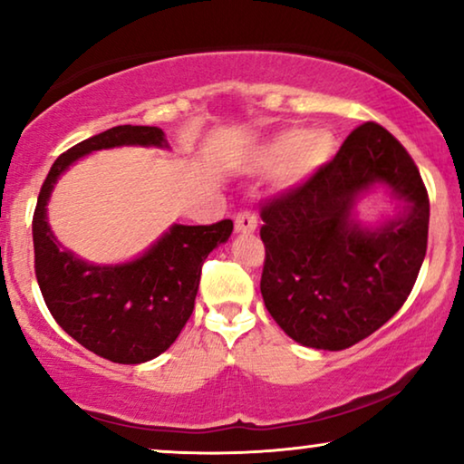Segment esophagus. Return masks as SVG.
Listing matches in <instances>:
<instances>
[{"mask_svg":"<svg viewBox=\"0 0 464 464\" xmlns=\"http://www.w3.org/2000/svg\"><path fill=\"white\" fill-rule=\"evenodd\" d=\"M258 229V220L252 212H239L235 218V233L239 235H252Z\"/></svg>","mask_w":464,"mask_h":464,"instance_id":"34e87169","label":"esophagus"}]
</instances>
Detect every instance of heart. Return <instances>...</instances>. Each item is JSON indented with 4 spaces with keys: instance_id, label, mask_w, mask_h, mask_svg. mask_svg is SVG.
<instances>
[{
    "instance_id": "1",
    "label": "heart",
    "mask_w": 464,
    "mask_h": 464,
    "mask_svg": "<svg viewBox=\"0 0 464 464\" xmlns=\"http://www.w3.org/2000/svg\"><path fill=\"white\" fill-rule=\"evenodd\" d=\"M336 153V139L328 130L288 128L271 136L254 153V166L258 169H277V187L290 193L306 185L332 155Z\"/></svg>"
}]
</instances>
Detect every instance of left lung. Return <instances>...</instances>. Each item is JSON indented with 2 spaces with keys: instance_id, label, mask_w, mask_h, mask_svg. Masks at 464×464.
Listing matches in <instances>:
<instances>
[{
  "instance_id": "left-lung-1",
  "label": "left lung",
  "mask_w": 464,
  "mask_h": 464,
  "mask_svg": "<svg viewBox=\"0 0 464 464\" xmlns=\"http://www.w3.org/2000/svg\"><path fill=\"white\" fill-rule=\"evenodd\" d=\"M378 188L396 212L368 224L356 206ZM260 217L266 311L292 341L317 351H343L387 324L412 292L427 254L429 198L419 168L372 121Z\"/></svg>"
}]
</instances>
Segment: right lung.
Returning a JSON list of instances; mask_svg holds the SVG:
<instances>
[{"label":"right lung","instance_id":"add662e5","mask_svg":"<svg viewBox=\"0 0 464 464\" xmlns=\"http://www.w3.org/2000/svg\"><path fill=\"white\" fill-rule=\"evenodd\" d=\"M120 147L169 151L158 126H115L63 153L37 198L35 276L52 317L82 347L115 363H145L164 353L185 328L199 290L201 265L214 247L229 241L233 223H174L145 252L123 263H90L64 247L48 223L56 182L86 155Z\"/></svg>","mask_w":464,"mask_h":464}]
</instances>
